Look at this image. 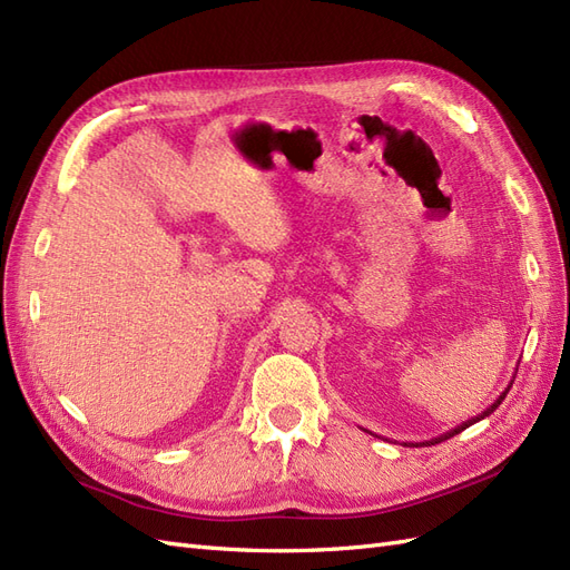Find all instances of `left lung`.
Returning a JSON list of instances; mask_svg holds the SVG:
<instances>
[{
    "instance_id": "1",
    "label": "left lung",
    "mask_w": 570,
    "mask_h": 570,
    "mask_svg": "<svg viewBox=\"0 0 570 570\" xmlns=\"http://www.w3.org/2000/svg\"><path fill=\"white\" fill-rule=\"evenodd\" d=\"M515 371H519V368H515ZM515 377V375H513ZM511 385H513V381L507 385V390L502 392V394H499L497 396V400L485 409V411H482V413H478V416H473V419H469V421H463L461 425H456V428H452L450 430V433H444V435H438V438H433V440H425V442H404L406 446H430V444H440V442H444V440H450V438H454V435H459L461 433V430H465V428H469V425H473V423H478V421H482V419H485V416H490V413L499 406V404H502L504 402V396L509 394V390H511Z\"/></svg>"
}]
</instances>
